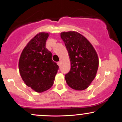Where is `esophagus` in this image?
<instances>
[{
  "label": "esophagus",
  "instance_id": "esophagus-1",
  "mask_svg": "<svg viewBox=\"0 0 122 122\" xmlns=\"http://www.w3.org/2000/svg\"><path fill=\"white\" fill-rule=\"evenodd\" d=\"M57 64H58V65L60 66V65H61V62L60 61H58V62H57Z\"/></svg>",
  "mask_w": 122,
  "mask_h": 122
}]
</instances>
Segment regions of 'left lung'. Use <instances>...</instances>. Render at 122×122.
I'll use <instances>...</instances> for the list:
<instances>
[{
  "label": "left lung",
  "mask_w": 122,
  "mask_h": 122,
  "mask_svg": "<svg viewBox=\"0 0 122 122\" xmlns=\"http://www.w3.org/2000/svg\"><path fill=\"white\" fill-rule=\"evenodd\" d=\"M71 61V71L65 76L67 84L72 89L82 91L90 85L99 67L97 53L90 42L78 32L61 33Z\"/></svg>",
  "instance_id": "obj_1"
}]
</instances>
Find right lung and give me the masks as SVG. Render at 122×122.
Returning <instances> with one entry per match:
<instances>
[{
	"instance_id": "right-lung-1",
	"label": "right lung",
	"mask_w": 122,
	"mask_h": 122,
	"mask_svg": "<svg viewBox=\"0 0 122 122\" xmlns=\"http://www.w3.org/2000/svg\"><path fill=\"white\" fill-rule=\"evenodd\" d=\"M49 34L39 33L23 49L19 60L21 77L26 85L41 93L50 89L58 69L52 60V54L46 48Z\"/></svg>"
}]
</instances>
